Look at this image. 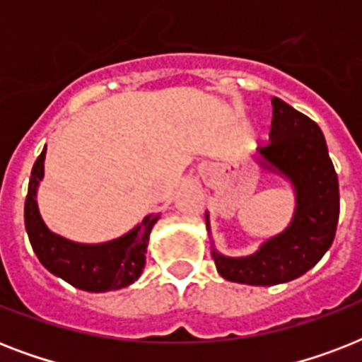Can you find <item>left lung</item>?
<instances>
[{"mask_svg": "<svg viewBox=\"0 0 362 362\" xmlns=\"http://www.w3.org/2000/svg\"><path fill=\"white\" fill-rule=\"evenodd\" d=\"M272 107L270 141L257 148L259 163L291 180L297 195L291 223L247 257L212 250L218 272L247 286H276L308 272L331 247L340 214L338 176L320 125L278 98Z\"/></svg>", "mask_w": 362, "mask_h": 362, "instance_id": "8db88e82", "label": "left lung"}]
</instances>
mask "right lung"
Here are the masks:
<instances>
[{
  "label": "right lung",
  "instance_id": "obj_1",
  "mask_svg": "<svg viewBox=\"0 0 362 362\" xmlns=\"http://www.w3.org/2000/svg\"><path fill=\"white\" fill-rule=\"evenodd\" d=\"M45 153L47 146L31 169L24 204L25 231L42 267L82 291L103 293L131 286L144 269L150 231L159 214L146 216L127 235L103 244H81L59 237L45 226L35 201L37 186L45 175Z\"/></svg>",
  "mask_w": 362,
  "mask_h": 362
}]
</instances>
